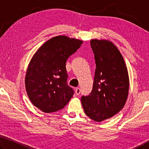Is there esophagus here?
<instances>
[{
    "label": "esophagus",
    "mask_w": 149,
    "mask_h": 149,
    "mask_svg": "<svg viewBox=\"0 0 149 149\" xmlns=\"http://www.w3.org/2000/svg\"><path fill=\"white\" fill-rule=\"evenodd\" d=\"M80 92H81V90H80L79 88H77L76 89H75V93H76L77 95H79L80 93Z\"/></svg>",
    "instance_id": "obj_1"
}]
</instances>
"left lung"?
Segmentation results:
<instances>
[{"instance_id": "1", "label": "left lung", "mask_w": 149, "mask_h": 149, "mask_svg": "<svg viewBox=\"0 0 149 149\" xmlns=\"http://www.w3.org/2000/svg\"><path fill=\"white\" fill-rule=\"evenodd\" d=\"M96 69L93 89L82 96L85 114L95 122L114 116L124 107L129 92V76L126 63L117 47L107 40L92 39Z\"/></svg>"}]
</instances>
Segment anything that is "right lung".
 <instances>
[{"label": "right lung", "mask_w": 149, "mask_h": 149, "mask_svg": "<svg viewBox=\"0 0 149 149\" xmlns=\"http://www.w3.org/2000/svg\"><path fill=\"white\" fill-rule=\"evenodd\" d=\"M82 42L65 35L54 36L31 59L25 75L26 91L31 103L44 113L61 110L72 98L74 91L67 84L66 61Z\"/></svg>", "instance_id": "right-lung-1"}]
</instances>
